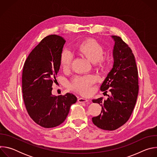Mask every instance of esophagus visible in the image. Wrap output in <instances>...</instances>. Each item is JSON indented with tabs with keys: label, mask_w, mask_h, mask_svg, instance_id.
<instances>
[{
	"label": "esophagus",
	"mask_w": 157,
	"mask_h": 157,
	"mask_svg": "<svg viewBox=\"0 0 157 157\" xmlns=\"http://www.w3.org/2000/svg\"><path fill=\"white\" fill-rule=\"evenodd\" d=\"M78 101L79 102H81V103H84V102H88V100L86 99L82 98H78Z\"/></svg>",
	"instance_id": "obj_1"
}]
</instances>
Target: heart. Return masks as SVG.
<instances>
[{"label":"heart","mask_w":157,"mask_h":157,"mask_svg":"<svg viewBox=\"0 0 157 157\" xmlns=\"http://www.w3.org/2000/svg\"><path fill=\"white\" fill-rule=\"evenodd\" d=\"M78 52L86 56L92 63H97L101 67L105 63L103 56L104 49L97 41L93 39H88L81 41L76 45ZM73 58V53L68 49L63 50L60 55V64L64 70L68 69L71 66ZM96 79L92 75H86L75 77L71 83L73 90L82 94H88L91 91L92 84Z\"/></svg>","instance_id":"1"}]
</instances>
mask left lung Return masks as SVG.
Wrapping results in <instances>:
<instances>
[{
	"mask_svg": "<svg viewBox=\"0 0 157 157\" xmlns=\"http://www.w3.org/2000/svg\"><path fill=\"white\" fill-rule=\"evenodd\" d=\"M115 41L114 64L101 86L108 98L93 99L102 106L101 114L92 118L93 124L105 130H114L129 119L139 93L138 70L132 50L120 36H112Z\"/></svg>",
	"mask_w": 157,
	"mask_h": 157,
	"instance_id": "1",
	"label": "left lung"
}]
</instances>
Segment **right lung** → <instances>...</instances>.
I'll list each match as a JSON object with an SVG mask.
<instances>
[{"instance_id":"add662e5","label":"right lung","mask_w":157,"mask_h":157,"mask_svg":"<svg viewBox=\"0 0 157 157\" xmlns=\"http://www.w3.org/2000/svg\"><path fill=\"white\" fill-rule=\"evenodd\" d=\"M66 42L59 35L44 37L27 57L22 73V93L27 113L44 128L62 124L77 101L71 93L53 96V83L60 67V55Z\"/></svg>"}]
</instances>
